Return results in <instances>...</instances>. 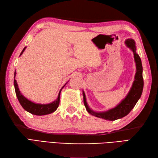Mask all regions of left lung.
I'll use <instances>...</instances> for the list:
<instances>
[{"label": "left lung", "instance_id": "8db88e82", "mask_svg": "<svg viewBox=\"0 0 158 158\" xmlns=\"http://www.w3.org/2000/svg\"><path fill=\"white\" fill-rule=\"evenodd\" d=\"M125 43L127 48H129L134 53V58L136 62V73L135 74V81L132 84L130 92L126 97L115 108L110 109L107 111L97 113L89 109L86 102L85 93L83 92V102L88 112L91 115L96 116L99 118H102L106 120L114 121L125 117L128 114L132 109L135 107L136 102L141 96L143 89V66L141 60L140 56L136 52L135 42L133 39H127Z\"/></svg>", "mask_w": 158, "mask_h": 158}]
</instances>
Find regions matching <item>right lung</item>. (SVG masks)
<instances>
[{"label":"right lung","mask_w":158,"mask_h":158,"mask_svg":"<svg viewBox=\"0 0 158 158\" xmlns=\"http://www.w3.org/2000/svg\"><path fill=\"white\" fill-rule=\"evenodd\" d=\"M25 49H26V48H23L22 52H21V53H20V56H21L22 54V53L24 52ZM15 75H16V72L15 71V73H14V87H15L16 96H17V97H18V99L19 100L20 105H22V106L26 110V111H28L29 113L33 114V115H48V114H50L53 112H54L55 110L58 109L59 104H60V92H61L62 88L64 87V85L66 84L67 83L62 87V89H60V91L58 94V98H57L56 100H55L54 102H53L52 103L47 104V105H41V104H36L35 102L30 101L29 100L26 98L25 97L23 96L21 93H20L19 88H18V83H17L16 80L15 79Z\"/></svg>","instance_id":"obj_1"}]
</instances>
